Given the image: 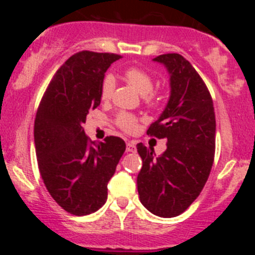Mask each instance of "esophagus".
<instances>
[{
  "label": "esophagus",
  "mask_w": 255,
  "mask_h": 255,
  "mask_svg": "<svg viewBox=\"0 0 255 255\" xmlns=\"http://www.w3.org/2000/svg\"><path fill=\"white\" fill-rule=\"evenodd\" d=\"M126 150H127V151H135V142H133V140H129V142H127V148H126Z\"/></svg>",
  "instance_id": "esophagus-1"
}]
</instances>
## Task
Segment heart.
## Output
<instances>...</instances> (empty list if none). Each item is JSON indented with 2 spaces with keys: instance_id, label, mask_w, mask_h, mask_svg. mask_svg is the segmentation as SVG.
I'll use <instances>...</instances> for the list:
<instances>
[{
  "instance_id": "b5f03b06",
  "label": "heart",
  "mask_w": 255,
  "mask_h": 255,
  "mask_svg": "<svg viewBox=\"0 0 255 255\" xmlns=\"http://www.w3.org/2000/svg\"><path fill=\"white\" fill-rule=\"evenodd\" d=\"M125 78L140 95H143V100L146 106L155 107L160 104L161 97L156 92L153 91L155 80H154L151 74H149L148 71H145L142 68L133 66V68H129L128 70H126ZM115 89L116 80L111 74H109V75L105 76L104 80H102L101 91H100L101 99L104 101L111 100ZM116 125L121 129L125 130V132L134 133L138 128V118L134 115H132V113L121 112L116 117Z\"/></svg>"
}]
</instances>
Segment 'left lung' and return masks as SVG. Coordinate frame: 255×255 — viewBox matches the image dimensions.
I'll list each match as a JSON object with an SVG mask.
<instances>
[{
	"label": "left lung",
	"instance_id": "obj_1",
	"mask_svg": "<svg viewBox=\"0 0 255 255\" xmlns=\"http://www.w3.org/2000/svg\"><path fill=\"white\" fill-rule=\"evenodd\" d=\"M170 74V99L146 134L166 139V150L137 144L143 161L137 177L139 200L159 217L181 215L204 189L215 159L216 118L206 84L182 55L154 58Z\"/></svg>",
	"mask_w": 255,
	"mask_h": 255
}]
</instances>
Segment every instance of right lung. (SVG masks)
<instances>
[{
	"instance_id": "add662e5",
	"label": "right lung",
	"mask_w": 255,
	"mask_h": 255,
	"mask_svg": "<svg viewBox=\"0 0 255 255\" xmlns=\"http://www.w3.org/2000/svg\"><path fill=\"white\" fill-rule=\"evenodd\" d=\"M112 53L79 51L49 82L34 121V144L40 176L50 196L66 212L86 216L107 200V184L126 150L122 138L96 143L86 137L87 113L101 102V84Z\"/></svg>"
}]
</instances>
